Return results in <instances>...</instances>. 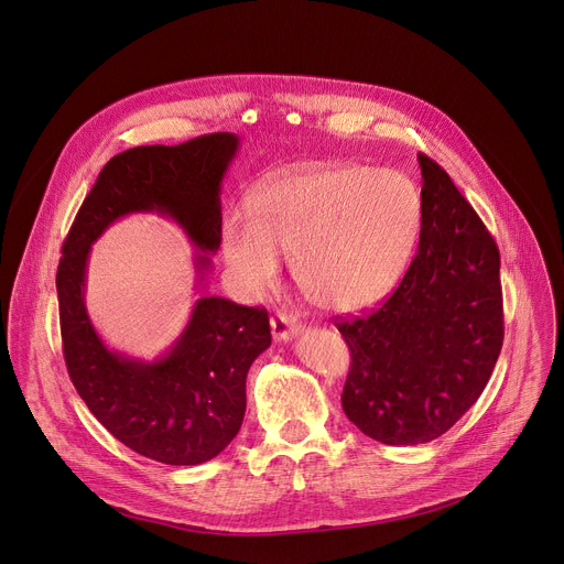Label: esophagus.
<instances>
[{
  "mask_svg": "<svg viewBox=\"0 0 564 564\" xmlns=\"http://www.w3.org/2000/svg\"><path fill=\"white\" fill-rule=\"evenodd\" d=\"M272 326V335L276 341H290L292 337H296L301 333V324H296L294 318H290L285 312H279L270 318Z\"/></svg>",
  "mask_w": 564,
  "mask_h": 564,
  "instance_id": "esophagus-1",
  "label": "esophagus"
}]
</instances>
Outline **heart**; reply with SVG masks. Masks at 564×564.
<instances>
[{"mask_svg": "<svg viewBox=\"0 0 564 564\" xmlns=\"http://www.w3.org/2000/svg\"><path fill=\"white\" fill-rule=\"evenodd\" d=\"M422 225V194L401 172L321 163L279 176L254 207H229L220 248L234 285L263 296L292 254L301 292L333 312L379 301L404 272Z\"/></svg>", "mask_w": 564, "mask_h": 564, "instance_id": "1", "label": "heart"}]
</instances>
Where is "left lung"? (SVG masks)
<instances>
[{
	"label": "left lung",
	"instance_id": "1",
	"mask_svg": "<svg viewBox=\"0 0 564 564\" xmlns=\"http://www.w3.org/2000/svg\"><path fill=\"white\" fill-rule=\"evenodd\" d=\"M420 250L368 314L337 321L350 348L341 406L381 444L444 435L485 390L505 341L500 252L451 176L420 153Z\"/></svg>",
	"mask_w": 564,
	"mask_h": 564
}]
</instances>
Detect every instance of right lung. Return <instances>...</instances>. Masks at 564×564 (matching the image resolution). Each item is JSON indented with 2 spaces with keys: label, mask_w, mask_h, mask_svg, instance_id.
Here are the masks:
<instances>
[{
  "label": "right lung",
  "mask_w": 564,
  "mask_h": 564,
  "mask_svg": "<svg viewBox=\"0 0 564 564\" xmlns=\"http://www.w3.org/2000/svg\"><path fill=\"white\" fill-rule=\"evenodd\" d=\"M236 151L234 133H209L113 155L79 207L57 265L62 350L77 394L116 440L172 466L209 462L240 431L248 370L272 344L268 312L200 296L163 357L131 359L109 350L91 324L87 261L111 223L155 212L176 220L200 250V283L212 265L207 252L220 246V183Z\"/></svg>",
  "instance_id": "add662e5"
}]
</instances>
